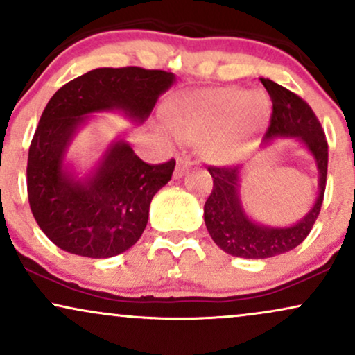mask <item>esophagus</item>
Returning a JSON list of instances; mask_svg holds the SVG:
<instances>
[{
	"mask_svg": "<svg viewBox=\"0 0 355 355\" xmlns=\"http://www.w3.org/2000/svg\"><path fill=\"white\" fill-rule=\"evenodd\" d=\"M190 165H191V160H190V159H180V160H178L177 168H175L173 177H175V178H180V177H183V173H185L187 170H189V166H190Z\"/></svg>",
	"mask_w": 355,
	"mask_h": 355,
	"instance_id": "obj_1",
	"label": "esophagus"
}]
</instances>
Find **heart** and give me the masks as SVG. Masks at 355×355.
Wrapping results in <instances>:
<instances>
[{"label": "heart", "instance_id": "heart-1", "mask_svg": "<svg viewBox=\"0 0 355 355\" xmlns=\"http://www.w3.org/2000/svg\"><path fill=\"white\" fill-rule=\"evenodd\" d=\"M268 109V99L259 92L241 89H218L200 94L173 115L170 125L183 140H205L232 125L236 129L261 119ZM210 152L225 157L234 152V140H216Z\"/></svg>", "mask_w": 355, "mask_h": 355}]
</instances>
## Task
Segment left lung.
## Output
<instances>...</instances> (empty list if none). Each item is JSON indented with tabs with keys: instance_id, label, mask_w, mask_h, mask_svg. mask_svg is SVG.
Masks as SVG:
<instances>
[{
	"instance_id": "8db88e82",
	"label": "left lung",
	"mask_w": 355,
	"mask_h": 355,
	"mask_svg": "<svg viewBox=\"0 0 355 355\" xmlns=\"http://www.w3.org/2000/svg\"><path fill=\"white\" fill-rule=\"evenodd\" d=\"M272 102L270 127L264 142L276 137H294L313 153L319 170V196L314 207L300 223L289 228H268L251 221L238 198V166L208 165L213 190L203 207L205 225L213 241L225 253L248 259H264L291 251L306 240L321 213L327 182V140L313 109L283 85L261 79Z\"/></svg>"
}]
</instances>
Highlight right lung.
<instances>
[{
	"label": "right lung",
	"instance_id": "add662e5",
	"mask_svg": "<svg viewBox=\"0 0 355 355\" xmlns=\"http://www.w3.org/2000/svg\"><path fill=\"white\" fill-rule=\"evenodd\" d=\"M172 72L144 67H99L64 84L42 110L28 153V200L46 236L67 253L110 258L142 236L153 195L172 178L175 160L145 164L129 144L109 148L92 177L64 172L67 145L87 114L119 109L145 121Z\"/></svg>",
	"mask_w": 355,
	"mask_h": 355
}]
</instances>
